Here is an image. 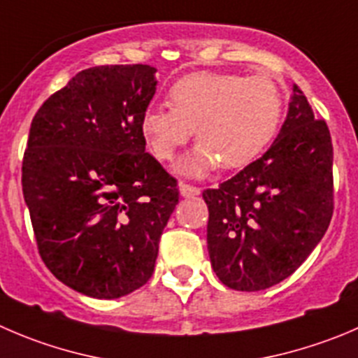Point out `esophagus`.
Listing matches in <instances>:
<instances>
[{
  "mask_svg": "<svg viewBox=\"0 0 358 358\" xmlns=\"http://www.w3.org/2000/svg\"><path fill=\"white\" fill-rule=\"evenodd\" d=\"M179 192H181L182 196H186V199H188V196L199 195L200 188H199V186L188 185V182H181V185H179Z\"/></svg>",
  "mask_w": 358,
  "mask_h": 358,
  "instance_id": "1",
  "label": "esophagus"
}]
</instances>
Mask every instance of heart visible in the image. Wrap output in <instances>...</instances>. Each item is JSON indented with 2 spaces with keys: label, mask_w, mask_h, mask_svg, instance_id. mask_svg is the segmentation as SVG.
Here are the masks:
<instances>
[{
  "label": "heart",
  "mask_w": 358,
  "mask_h": 358,
  "mask_svg": "<svg viewBox=\"0 0 358 358\" xmlns=\"http://www.w3.org/2000/svg\"><path fill=\"white\" fill-rule=\"evenodd\" d=\"M170 107L148 108L141 134L159 162H170L195 130L200 145L179 170L203 176L220 163L246 166L268 148L285 114V93L268 75L195 71L169 91Z\"/></svg>",
  "instance_id": "1"
}]
</instances>
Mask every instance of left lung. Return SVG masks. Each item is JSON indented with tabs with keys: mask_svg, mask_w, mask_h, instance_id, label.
Segmentation results:
<instances>
[{
	"mask_svg": "<svg viewBox=\"0 0 358 358\" xmlns=\"http://www.w3.org/2000/svg\"><path fill=\"white\" fill-rule=\"evenodd\" d=\"M332 138L294 84L287 121L262 158L202 193L207 250L223 285L258 292L294 274L334 213Z\"/></svg>",
	"mask_w": 358,
	"mask_h": 358,
	"instance_id": "left-lung-1",
	"label": "left lung"
}]
</instances>
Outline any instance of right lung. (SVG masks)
<instances>
[{"label": "right lung", "mask_w": 358, "mask_h": 358, "mask_svg": "<svg viewBox=\"0 0 358 358\" xmlns=\"http://www.w3.org/2000/svg\"><path fill=\"white\" fill-rule=\"evenodd\" d=\"M155 71H79L43 101L29 128L22 193L36 248L61 283L90 297L117 299L148 283L179 202L177 181L141 134Z\"/></svg>", "instance_id": "add662e5"}]
</instances>
